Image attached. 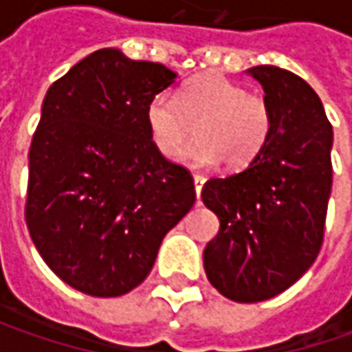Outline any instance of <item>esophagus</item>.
Returning <instances> with one entry per match:
<instances>
[{"mask_svg":"<svg viewBox=\"0 0 352 352\" xmlns=\"http://www.w3.org/2000/svg\"><path fill=\"white\" fill-rule=\"evenodd\" d=\"M204 184H206V178H204V176H199V174H194V186H196L197 197H199V194H201V188H204Z\"/></svg>","mask_w":352,"mask_h":352,"instance_id":"1","label":"esophagus"}]
</instances>
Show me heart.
I'll list each match as a JSON object with an SVG mask.
<instances>
[{
  "instance_id": "1",
  "label": "heart",
  "mask_w": 352,
  "mask_h": 352,
  "mask_svg": "<svg viewBox=\"0 0 352 352\" xmlns=\"http://www.w3.org/2000/svg\"><path fill=\"white\" fill-rule=\"evenodd\" d=\"M146 127L156 151L170 160L182 155L194 135L199 137L188 151L192 166H213L223 160L229 168L250 164L272 133V111L263 96L223 76H197L170 94L155 96L146 107Z\"/></svg>"
}]
</instances>
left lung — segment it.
<instances>
[{
	"instance_id": "left-lung-1",
	"label": "left lung",
	"mask_w": 352,
	"mask_h": 352,
	"mask_svg": "<svg viewBox=\"0 0 352 352\" xmlns=\"http://www.w3.org/2000/svg\"><path fill=\"white\" fill-rule=\"evenodd\" d=\"M247 72L263 86L272 133L243 172L211 178L201 190L219 217L204 268L211 286L239 304L274 298L314 264L333 182V129L318 94L278 66Z\"/></svg>"
}]
</instances>
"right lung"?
<instances>
[{"mask_svg": "<svg viewBox=\"0 0 352 352\" xmlns=\"http://www.w3.org/2000/svg\"><path fill=\"white\" fill-rule=\"evenodd\" d=\"M158 62L102 48L48 88L29 151L25 221L48 268L96 298L137 288L196 201L190 172L156 151L146 107L174 84Z\"/></svg>", "mask_w": 352, "mask_h": 352, "instance_id": "obj_1", "label": "right lung"}]
</instances>
